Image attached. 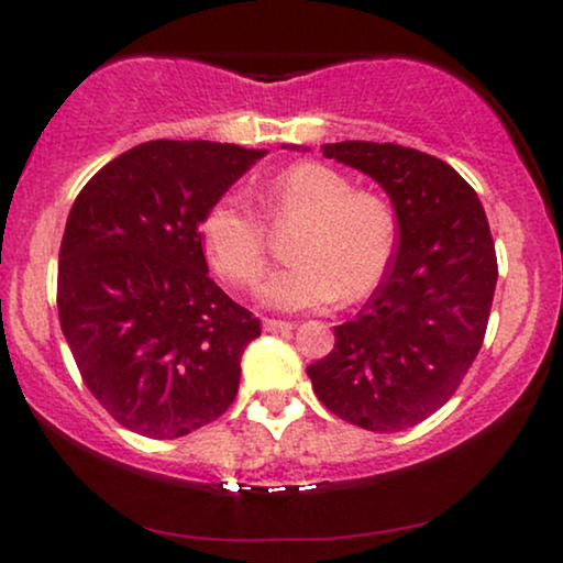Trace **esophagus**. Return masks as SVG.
I'll list each match as a JSON object with an SVG mask.
<instances>
[{"mask_svg": "<svg viewBox=\"0 0 563 563\" xmlns=\"http://www.w3.org/2000/svg\"><path fill=\"white\" fill-rule=\"evenodd\" d=\"M295 328L291 322L287 320H264V330H268V333H289V330Z\"/></svg>", "mask_w": 563, "mask_h": 563, "instance_id": "34e87169", "label": "esophagus"}]
</instances>
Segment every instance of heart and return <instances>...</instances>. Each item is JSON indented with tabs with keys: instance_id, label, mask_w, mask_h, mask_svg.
<instances>
[{
	"instance_id": "obj_1",
	"label": "heart",
	"mask_w": 563,
	"mask_h": 563,
	"mask_svg": "<svg viewBox=\"0 0 563 563\" xmlns=\"http://www.w3.org/2000/svg\"><path fill=\"white\" fill-rule=\"evenodd\" d=\"M272 228L302 225L291 245L295 266L276 272L261 289L274 310H307L345 299H366L384 282L397 249V220L389 202L356 189L325 164L284 168L258 187ZM205 256L222 282L256 287L268 264V228L241 195H222L199 220Z\"/></svg>"
}]
</instances>
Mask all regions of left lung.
<instances>
[{
	"label": "left lung",
	"mask_w": 563,
	"mask_h": 563,
	"mask_svg": "<svg viewBox=\"0 0 563 563\" xmlns=\"http://www.w3.org/2000/svg\"><path fill=\"white\" fill-rule=\"evenodd\" d=\"M322 156L372 176L397 214L389 272L335 345L307 366L338 418L397 433L449 402L487 333L497 253L476 191L456 168L395 143H325Z\"/></svg>",
	"instance_id": "left-lung-1"
}]
</instances>
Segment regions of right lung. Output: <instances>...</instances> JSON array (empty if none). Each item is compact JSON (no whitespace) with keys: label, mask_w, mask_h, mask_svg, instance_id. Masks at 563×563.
Returning <instances> with one entry per match:
<instances>
[{"label":"right lung","mask_w":563,"mask_h":563,"mask_svg":"<svg viewBox=\"0 0 563 563\" xmlns=\"http://www.w3.org/2000/svg\"><path fill=\"white\" fill-rule=\"evenodd\" d=\"M266 151L151 141L91 176L58 253V318L87 389L172 441L233 405L258 318L207 274L199 220Z\"/></svg>","instance_id":"1"}]
</instances>
